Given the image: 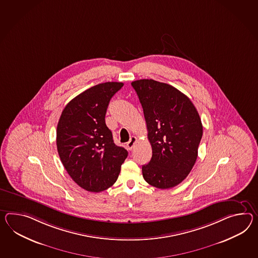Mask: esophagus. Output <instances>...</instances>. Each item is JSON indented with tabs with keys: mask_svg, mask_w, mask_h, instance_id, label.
I'll list each match as a JSON object with an SVG mask.
<instances>
[{
	"mask_svg": "<svg viewBox=\"0 0 258 258\" xmlns=\"http://www.w3.org/2000/svg\"><path fill=\"white\" fill-rule=\"evenodd\" d=\"M137 143V138L135 137V136H132L131 140L127 142V144H126V147H127V149L128 150H132V148L134 147V145L135 144Z\"/></svg>",
	"mask_w": 258,
	"mask_h": 258,
	"instance_id": "obj_1",
	"label": "esophagus"
}]
</instances>
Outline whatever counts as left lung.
Segmentation results:
<instances>
[{"label": "left lung", "mask_w": 258, "mask_h": 258, "mask_svg": "<svg viewBox=\"0 0 258 258\" xmlns=\"http://www.w3.org/2000/svg\"><path fill=\"white\" fill-rule=\"evenodd\" d=\"M132 86L143 107L152 146L143 176L157 188L174 187L195 165L203 133L200 114L188 97L170 85L141 79Z\"/></svg>", "instance_id": "left-lung-1"}]
</instances>
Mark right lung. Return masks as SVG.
I'll list each match as a JSON object with an SVG mask.
<instances>
[{"label": "right lung", "mask_w": 258, "mask_h": 258, "mask_svg": "<svg viewBox=\"0 0 258 258\" xmlns=\"http://www.w3.org/2000/svg\"><path fill=\"white\" fill-rule=\"evenodd\" d=\"M123 83L96 85L76 96L63 109L57 126L58 156L71 178L89 192L112 186L127 157L114 145L105 114L112 97Z\"/></svg>", "instance_id": "1"}]
</instances>
